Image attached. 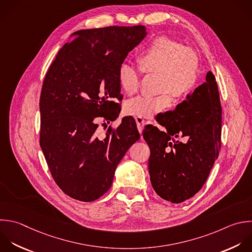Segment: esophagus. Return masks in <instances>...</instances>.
Masks as SVG:
<instances>
[{
  "label": "esophagus",
  "mask_w": 252,
  "mask_h": 252,
  "mask_svg": "<svg viewBox=\"0 0 252 252\" xmlns=\"http://www.w3.org/2000/svg\"><path fill=\"white\" fill-rule=\"evenodd\" d=\"M135 119H136V122H137V127H138L140 133H142L143 127H144V124H145V120L140 116H136Z\"/></svg>",
  "instance_id": "obj_1"
}]
</instances>
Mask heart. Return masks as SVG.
Here are the masks:
<instances>
[{
    "label": "heart",
    "instance_id": "b5f03b06",
    "mask_svg": "<svg viewBox=\"0 0 252 252\" xmlns=\"http://www.w3.org/2000/svg\"><path fill=\"white\" fill-rule=\"evenodd\" d=\"M137 66L143 74L158 75L157 95H145L128 101L125 110L128 114L140 117H153L163 111L175 98L186 96L195 88L199 77V60L196 53L175 40L157 37L136 57ZM118 83L129 95L136 94L140 87L138 73L128 65H121Z\"/></svg>",
    "mask_w": 252,
    "mask_h": 252
}]
</instances>
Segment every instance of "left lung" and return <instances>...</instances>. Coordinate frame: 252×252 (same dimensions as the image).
Returning a JSON list of instances; mask_svg holds the SVG:
<instances>
[{
	"label": "left lung",
	"instance_id": "obj_1",
	"mask_svg": "<svg viewBox=\"0 0 252 252\" xmlns=\"http://www.w3.org/2000/svg\"><path fill=\"white\" fill-rule=\"evenodd\" d=\"M157 122L162 127L143 131L152 186L162 199L181 203L203 187L220 150L221 107L213 73L174 110L158 114Z\"/></svg>",
	"mask_w": 252,
	"mask_h": 252
}]
</instances>
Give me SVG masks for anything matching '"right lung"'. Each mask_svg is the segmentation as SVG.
Returning <instances> with one entry per match:
<instances>
[{
  "label": "right lung",
  "instance_id": "obj_1",
  "mask_svg": "<svg viewBox=\"0 0 252 252\" xmlns=\"http://www.w3.org/2000/svg\"><path fill=\"white\" fill-rule=\"evenodd\" d=\"M147 35L144 26L107 27L74 32L46 73L40 94V147L52 177L68 196L83 202L101 197L115 169L140 139L127 116L105 137L96 134L117 119L122 100L118 71Z\"/></svg>",
  "mask_w": 252,
  "mask_h": 252
}]
</instances>
